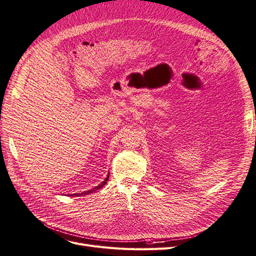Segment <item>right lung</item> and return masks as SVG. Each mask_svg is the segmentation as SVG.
I'll return each instance as SVG.
<instances>
[{
  "label": "right lung",
  "mask_w": 256,
  "mask_h": 256,
  "mask_svg": "<svg viewBox=\"0 0 256 256\" xmlns=\"http://www.w3.org/2000/svg\"><path fill=\"white\" fill-rule=\"evenodd\" d=\"M108 179H109V176L107 178H106L100 185L98 186H95V188H93L92 190H86V192H78V194H73V195H71V196H84V195H90V194H92L93 192H95V190H100V188H102L104 185L107 183V181H108Z\"/></svg>",
  "instance_id": "add662e5"
}]
</instances>
